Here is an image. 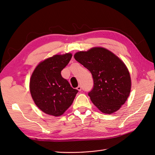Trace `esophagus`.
Segmentation results:
<instances>
[{"instance_id":"34e87169","label":"esophagus","mask_w":155,"mask_h":155,"mask_svg":"<svg viewBox=\"0 0 155 155\" xmlns=\"http://www.w3.org/2000/svg\"><path fill=\"white\" fill-rule=\"evenodd\" d=\"M77 89L78 90V91H82V87H81V86L79 85V86H78V87L77 88Z\"/></svg>"}]
</instances>
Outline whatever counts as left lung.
<instances>
[{
    "label": "left lung",
    "instance_id": "obj_1",
    "mask_svg": "<svg viewBox=\"0 0 155 155\" xmlns=\"http://www.w3.org/2000/svg\"><path fill=\"white\" fill-rule=\"evenodd\" d=\"M74 57L92 75L94 86L88 94L92 103L104 114L120 109L130 94L131 85L130 74L121 60L102 48L77 52Z\"/></svg>",
    "mask_w": 155,
    "mask_h": 155
}]
</instances>
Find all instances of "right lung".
I'll use <instances>...</instances> for the list:
<instances>
[{
    "label": "right lung",
    "instance_id": "obj_1",
    "mask_svg": "<svg viewBox=\"0 0 155 155\" xmlns=\"http://www.w3.org/2000/svg\"><path fill=\"white\" fill-rule=\"evenodd\" d=\"M71 57V53L54 55L39 63L31 75V97L36 106L47 114L61 116L70 107L78 92L61 74Z\"/></svg>",
    "mask_w": 155,
    "mask_h": 155
}]
</instances>
